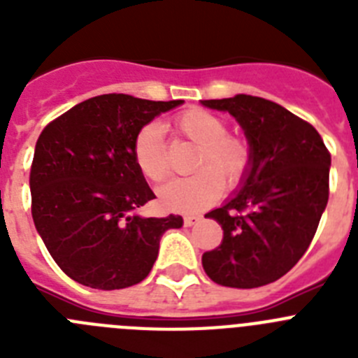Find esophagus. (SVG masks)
<instances>
[{
	"instance_id": "1",
	"label": "esophagus",
	"mask_w": 358,
	"mask_h": 358,
	"mask_svg": "<svg viewBox=\"0 0 358 358\" xmlns=\"http://www.w3.org/2000/svg\"><path fill=\"white\" fill-rule=\"evenodd\" d=\"M199 220H201V217H199V215H186L185 226H194V224H197Z\"/></svg>"
}]
</instances>
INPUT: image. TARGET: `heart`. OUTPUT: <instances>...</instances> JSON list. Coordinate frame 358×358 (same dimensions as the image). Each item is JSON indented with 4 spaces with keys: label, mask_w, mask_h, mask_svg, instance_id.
I'll return each instance as SVG.
<instances>
[{
    "label": "heart",
    "mask_w": 358,
    "mask_h": 358,
    "mask_svg": "<svg viewBox=\"0 0 358 358\" xmlns=\"http://www.w3.org/2000/svg\"><path fill=\"white\" fill-rule=\"evenodd\" d=\"M172 131L197 145L195 173L173 179L159 192L161 202L172 211H199L213 204L226 188L235 189L248 179L252 148L243 136L227 132V122L206 109H188L170 123ZM136 166L150 182L170 176V161L157 125L148 123L138 131L132 145Z\"/></svg>",
    "instance_id": "obj_1"
}]
</instances>
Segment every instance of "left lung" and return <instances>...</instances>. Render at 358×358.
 Listing matches in <instances>:
<instances>
[{"instance_id":"8db88e82","label":"left lung","mask_w":358,"mask_h":358,"mask_svg":"<svg viewBox=\"0 0 358 358\" xmlns=\"http://www.w3.org/2000/svg\"><path fill=\"white\" fill-rule=\"evenodd\" d=\"M202 103L235 116L252 148L242 189L206 215L224 236L202 255V267L218 285H268L301 260L314 238L330 194V152L308 122L271 100L235 94Z\"/></svg>"}]
</instances>
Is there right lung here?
Returning <instances> with one entry per match:
<instances>
[{
    "mask_svg": "<svg viewBox=\"0 0 358 358\" xmlns=\"http://www.w3.org/2000/svg\"><path fill=\"white\" fill-rule=\"evenodd\" d=\"M179 103L100 94L43 129L30 169L31 217L71 280L100 290L136 285L152 271L161 235L182 226L179 215H132L156 199L136 166V134Z\"/></svg>",
    "mask_w": 358,
    "mask_h": 358,
    "instance_id": "add662e5",
    "label": "right lung"
}]
</instances>
